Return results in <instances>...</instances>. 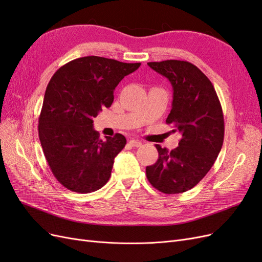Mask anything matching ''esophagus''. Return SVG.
Here are the masks:
<instances>
[{"instance_id":"34e87169","label":"esophagus","mask_w":262,"mask_h":262,"mask_svg":"<svg viewBox=\"0 0 262 262\" xmlns=\"http://www.w3.org/2000/svg\"><path fill=\"white\" fill-rule=\"evenodd\" d=\"M129 144L131 146H134V147H140L142 145V142L139 141V140H130L129 141Z\"/></svg>"}]
</instances>
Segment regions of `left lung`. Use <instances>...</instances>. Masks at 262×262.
Listing matches in <instances>:
<instances>
[{
	"label": "left lung",
	"instance_id": "8db88e82",
	"mask_svg": "<svg viewBox=\"0 0 262 262\" xmlns=\"http://www.w3.org/2000/svg\"><path fill=\"white\" fill-rule=\"evenodd\" d=\"M147 64L172 86L166 123L175 125L181 139L171 150L155 145L158 158L146 167V177L161 192L181 193L199 184L215 162L224 141L223 112L211 81L192 63L166 60Z\"/></svg>",
	"mask_w": 262,
	"mask_h": 262
}]
</instances>
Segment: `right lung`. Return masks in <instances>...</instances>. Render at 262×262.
<instances>
[{
	"instance_id": "1",
	"label": "right lung",
	"mask_w": 262,
	"mask_h": 262,
	"mask_svg": "<svg viewBox=\"0 0 262 262\" xmlns=\"http://www.w3.org/2000/svg\"><path fill=\"white\" fill-rule=\"evenodd\" d=\"M140 66L91 55L70 61L51 77L39 116V140L53 176L71 191H96L109 180L126 140L120 133L101 140L93 119L112 106L117 85Z\"/></svg>"
}]
</instances>
